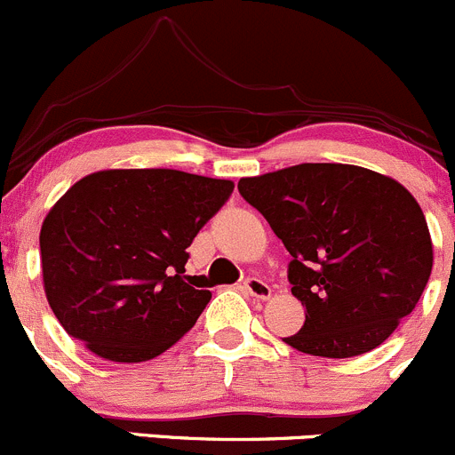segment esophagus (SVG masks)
Returning <instances> with one entry per match:
<instances>
[{"label":"esophagus","instance_id":"34e87169","mask_svg":"<svg viewBox=\"0 0 455 455\" xmlns=\"http://www.w3.org/2000/svg\"><path fill=\"white\" fill-rule=\"evenodd\" d=\"M243 290H245L250 296H254V299H260V300L269 299V294H272V287H269L265 281H260V278H254V276L243 281Z\"/></svg>","mask_w":455,"mask_h":455}]
</instances>
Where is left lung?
Instances as JSON below:
<instances>
[{"label": "left lung", "mask_w": 455, "mask_h": 455, "mask_svg": "<svg viewBox=\"0 0 455 455\" xmlns=\"http://www.w3.org/2000/svg\"><path fill=\"white\" fill-rule=\"evenodd\" d=\"M287 251L291 294L307 309L285 343L349 358L385 343L413 312L434 250L425 214L389 177L343 164H300L238 181Z\"/></svg>", "instance_id": "obj_1"}]
</instances>
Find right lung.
<instances>
[{"mask_svg": "<svg viewBox=\"0 0 455 455\" xmlns=\"http://www.w3.org/2000/svg\"><path fill=\"white\" fill-rule=\"evenodd\" d=\"M234 183L179 170H103L76 181L44 219V290L75 340L115 363L172 347L210 303L186 263Z\"/></svg>", "mask_w": 455, "mask_h": 455, "instance_id": "obj_1", "label": "right lung"}]
</instances>
